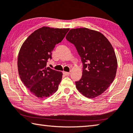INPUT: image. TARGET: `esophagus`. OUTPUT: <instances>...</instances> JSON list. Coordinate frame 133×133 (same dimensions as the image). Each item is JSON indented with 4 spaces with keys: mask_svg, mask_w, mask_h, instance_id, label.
Returning <instances> with one entry per match:
<instances>
[{
    "mask_svg": "<svg viewBox=\"0 0 133 133\" xmlns=\"http://www.w3.org/2000/svg\"><path fill=\"white\" fill-rule=\"evenodd\" d=\"M63 74L65 75V76H69L70 75V73L69 72H66V71H63Z\"/></svg>",
    "mask_w": 133,
    "mask_h": 133,
    "instance_id": "obj_1",
    "label": "esophagus"
}]
</instances>
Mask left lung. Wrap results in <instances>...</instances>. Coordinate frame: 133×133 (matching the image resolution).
Segmentation results:
<instances>
[{"instance_id": "8db88e82", "label": "left lung", "mask_w": 133, "mask_h": 133, "mask_svg": "<svg viewBox=\"0 0 133 133\" xmlns=\"http://www.w3.org/2000/svg\"><path fill=\"white\" fill-rule=\"evenodd\" d=\"M66 38L74 45L83 64L77 89L87 98L100 95L116 74L117 62L112 45L102 34L87 28L71 29Z\"/></svg>"}]
</instances>
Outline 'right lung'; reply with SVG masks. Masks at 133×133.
Returning <instances> with one entry per match:
<instances>
[{
  "label": "right lung",
  "instance_id": "obj_1",
  "mask_svg": "<svg viewBox=\"0 0 133 133\" xmlns=\"http://www.w3.org/2000/svg\"><path fill=\"white\" fill-rule=\"evenodd\" d=\"M69 28L43 26L26 38L19 51L17 66L23 84L33 95L48 97L57 90L62 73L46 67L55 45L63 39Z\"/></svg>",
  "mask_w": 133,
  "mask_h": 133
}]
</instances>
